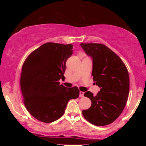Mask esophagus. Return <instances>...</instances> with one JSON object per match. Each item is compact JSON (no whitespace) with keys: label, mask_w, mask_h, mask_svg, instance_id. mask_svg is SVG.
<instances>
[{"label":"esophagus","mask_w":146,"mask_h":146,"mask_svg":"<svg viewBox=\"0 0 146 146\" xmlns=\"http://www.w3.org/2000/svg\"><path fill=\"white\" fill-rule=\"evenodd\" d=\"M84 94V93L83 91H80V93H79V95H80V97H83Z\"/></svg>","instance_id":"obj_1"}]
</instances>
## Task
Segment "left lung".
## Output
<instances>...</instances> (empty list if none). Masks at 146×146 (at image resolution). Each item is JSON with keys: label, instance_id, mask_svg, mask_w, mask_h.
Wrapping results in <instances>:
<instances>
[{"label": "left lung", "instance_id": "left-lung-1", "mask_svg": "<svg viewBox=\"0 0 146 146\" xmlns=\"http://www.w3.org/2000/svg\"><path fill=\"white\" fill-rule=\"evenodd\" d=\"M80 45L93 60L91 75L100 90L94 96L86 91L84 96L91 101V107L82 111L84 117L97 126L113 123L123 111L129 91V76L121 58L107 46L97 43Z\"/></svg>", "mask_w": 146, "mask_h": 146}]
</instances>
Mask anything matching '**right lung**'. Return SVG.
<instances>
[{
  "mask_svg": "<svg viewBox=\"0 0 146 146\" xmlns=\"http://www.w3.org/2000/svg\"><path fill=\"white\" fill-rule=\"evenodd\" d=\"M72 44L48 42L29 54L23 64L21 88L27 110L34 118L50 123L64 115L68 101L75 99L76 86L60 84L66 62L73 54Z\"/></svg>",
  "mask_w": 146,
  "mask_h": 146,
  "instance_id": "1",
  "label": "right lung"
}]
</instances>
